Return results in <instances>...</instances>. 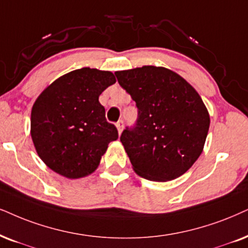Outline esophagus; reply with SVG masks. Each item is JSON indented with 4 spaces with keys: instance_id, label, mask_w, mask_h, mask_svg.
<instances>
[{
    "instance_id": "esophagus-1",
    "label": "esophagus",
    "mask_w": 248,
    "mask_h": 248,
    "mask_svg": "<svg viewBox=\"0 0 248 248\" xmlns=\"http://www.w3.org/2000/svg\"><path fill=\"white\" fill-rule=\"evenodd\" d=\"M115 126H117V128H118L119 134H121L122 129H124V121H122V120H119V121L117 122V124H115Z\"/></svg>"
}]
</instances>
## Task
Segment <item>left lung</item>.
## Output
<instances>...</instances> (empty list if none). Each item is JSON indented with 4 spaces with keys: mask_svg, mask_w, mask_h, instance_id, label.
Segmentation results:
<instances>
[{
    "mask_svg": "<svg viewBox=\"0 0 248 248\" xmlns=\"http://www.w3.org/2000/svg\"><path fill=\"white\" fill-rule=\"evenodd\" d=\"M139 109L120 140L140 176L155 182L183 175L202 155L209 114L196 89L175 72L143 66L115 72Z\"/></svg>",
    "mask_w": 248,
    "mask_h": 248,
    "instance_id": "8db88e82",
    "label": "left lung"
}]
</instances>
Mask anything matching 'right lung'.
Returning <instances> with one entry per match:
<instances>
[{"label":"right lung","mask_w":248,"mask_h":248,"mask_svg":"<svg viewBox=\"0 0 248 248\" xmlns=\"http://www.w3.org/2000/svg\"><path fill=\"white\" fill-rule=\"evenodd\" d=\"M115 83L112 72L83 67L54 81L37 97L31 114V136L50 169L80 178L98 167L118 129L106 121L98 97Z\"/></svg>","instance_id":"right-lung-1"}]
</instances>
